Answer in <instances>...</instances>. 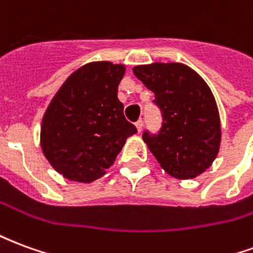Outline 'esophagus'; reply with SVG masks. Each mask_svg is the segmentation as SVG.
<instances>
[{
  "label": "esophagus",
  "instance_id": "34e87169",
  "mask_svg": "<svg viewBox=\"0 0 253 253\" xmlns=\"http://www.w3.org/2000/svg\"><path fill=\"white\" fill-rule=\"evenodd\" d=\"M135 127H137L138 132L142 131V127H143V122L142 121H138L137 123H135Z\"/></svg>",
  "mask_w": 253,
  "mask_h": 253
}]
</instances>
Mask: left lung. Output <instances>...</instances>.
<instances>
[{
  "label": "left lung",
  "instance_id": "1",
  "mask_svg": "<svg viewBox=\"0 0 253 253\" xmlns=\"http://www.w3.org/2000/svg\"><path fill=\"white\" fill-rule=\"evenodd\" d=\"M132 72L153 92L163 112L159 134L143 132L160 167L180 180L203 173L221 145V121L211 89L183 63L154 62L132 67Z\"/></svg>",
  "mask_w": 253,
  "mask_h": 253
}]
</instances>
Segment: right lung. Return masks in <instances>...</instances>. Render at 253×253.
I'll use <instances>...</instances> for the list:
<instances>
[{
	"label": "right lung",
	"instance_id": "obj_1",
	"mask_svg": "<svg viewBox=\"0 0 253 253\" xmlns=\"http://www.w3.org/2000/svg\"><path fill=\"white\" fill-rule=\"evenodd\" d=\"M125 65L90 62L72 73L43 115L41 146L58 173L92 183L115 163L137 128L123 115L118 86Z\"/></svg>",
	"mask_w": 253,
	"mask_h": 253
}]
</instances>
